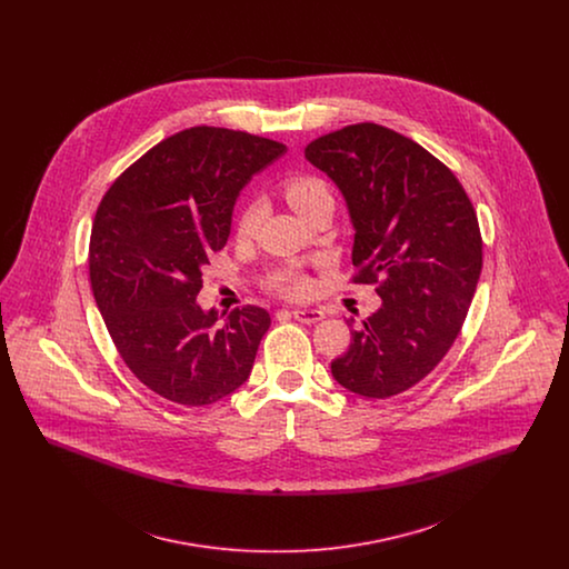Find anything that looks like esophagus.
Returning <instances> with one entry per match:
<instances>
[{"mask_svg": "<svg viewBox=\"0 0 569 569\" xmlns=\"http://www.w3.org/2000/svg\"><path fill=\"white\" fill-rule=\"evenodd\" d=\"M292 318L302 325H316V322L325 320V313L320 309H295Z\"/></svg>", "mask_w": 569, "mask_h": 569, "instance_id": "34e87169", "label": "esophagus"}]
</instances>
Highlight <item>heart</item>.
I'll list each match as a JSON object with an SVG mask.
<instances>
[{"mask_svg": "<svg viewBox=\"0 0 569 569\" xmlns=\"http://www.w3.org/2000/svg\"><path fill=\"white\" fill-rule=\"evenodd\" d=\"M322 193H328V190H326L325 183L316 177H295L283 186V196L298 216H302L305 209ZM258 221H260V207L258 204L247 207L243 217H241V232L243 234L253 232ZM272 288L283 297L300 298L309 292V281L302 272L288 269V271L277 272L272 277Z\"/></svg>", "mask_w": 569, "mask_h": 569, "instance_id": "heart-1", "label": "heart"}]
</instances>
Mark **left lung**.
<instances>
[{"label":"left lung","mask_w":569,"mask_h":569,"mask_svg":"<svg viewBox=\"0 0 569 569\" xmlns=\"http://www.w3.org/2000/svg\"><path fill=\"white\" fill-rule=\"evenodd\" d=\"M339 188L353 228L356 283L378 311L353 328L330 371L343 388L388 399L427 378L452 348L482 271L478 217L459 179L425 147L356 123L305 147Z\"/></svg>","instance_id":"1"}]
</instances>
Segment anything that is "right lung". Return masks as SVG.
<instances>
[{
  "mask_svg": "<svg viewBox=\"0 0 569 569\" xmlns=\"http://www.w3.org/2000/svg\"><path fill=\"white\" fill-rule=\"evenodd\" d=\"M286 151L262 136L190 128L149 149L98 207L89 243L98 309L130 371L172 403L211 406L251 373L269 311L247 305L217 325L196 297L244 186Z\"/></svg>",
  "mask_w": 569,
  "mask_h": 569,
  "instance_id": "add662e5",
  "label": "right lung"
}]
</instances>
